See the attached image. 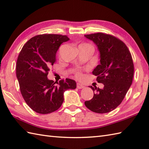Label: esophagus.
Segmentation results:
<instances>
[{
  "label": "esophagus",
  "mask_w": 149,
  "mask_h": 149,
  "mask_svg": "<svg viewBox=\"0 0 149 149\" xmlns=\"http://www.w3.org/2000/svg\"><path fill=\"white\" fill-rule=\"evenodd\" d=\"M77 88L78 89H82L84 88V86L81 84V83H77Z\"/></svg>",
  "instance_id": "1"
}]
</instances>
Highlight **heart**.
<instances>
[{"label":"heart","instance_id":"b5f03b06","mask_svg":"<svg viewBox=\"0 0 149 149\" xmlns=\"http://www.w3.org/2000/svg\"><path fill=\"white\" fill-rule=\"evenodd\" d=\"M79 46H90V47H91L90 45H89L88 43H82V44H81L80 45H79ZM74 74H75V76L76 77V78H77V79H81L82 77V72H81V71L80 70H77L75 72Z\"/></svg>","mask_w":149,"mask_h":149}]
</instances>
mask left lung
<instances>
[{"label":"left lung","mask_w":149,"mask_h":149,"mask_svg":"<svg viewBox=\"0 0 149 149\" xmlns=\"http://www.w3.org/2000/svg\"><path fill=\"white\" fill-rule=\"evenodd\" d=\"M98 46L100 64L93 71L96 81L104 84L100 89L90 86L93 98L84 104L91 111L104 113L118 107L132 84L134 65L128 48L116 37L102 32L85 35Z\"/></svg>","instance_id":"left-lung-1"}]
</instances>
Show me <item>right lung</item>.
Here are the masks:
<instances>
[{
  "label": "right lung",
  "instance_id": "add662e5",
  "mask_svg": "<svg viewBox=\"0 0 149 149\" xmlns=\"http://www.w3.org/2000/svg\"><path fill=\"white\" fill-rule=\"evenodd\" d=\"M68 40L60 34L38 35L27 41L18 55L16 70L20 91L26 104L37 113L56 111L63 102V93L76 88L72 79H62L56 85L47 77L56 61L59 47Z\"/></svg>",
  "mask_w": 149,
  "mask_h": 149
}]
</instances>
